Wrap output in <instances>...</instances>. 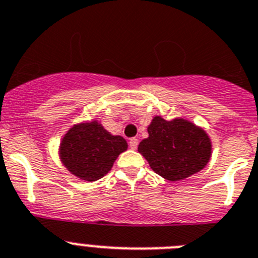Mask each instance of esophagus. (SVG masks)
Returning <instances> with one entry per match:
<instances>
[{
    "mask_svg": "<svg viewBox=\"0 0 258 258\" xmlns=\"http://www.w3.org/2000/svg\"><path fill=\"white\" fill-rule=\"evenodd\" d=\"M138 145H139L138 139L136 138L130 139V148H131V149H136V148H138Z\"/></svg>",
    "mask_w": 258,
    "mask_h": 258,
    "instance_id": "1",
    "label": "esophagus"
}]
</instances>
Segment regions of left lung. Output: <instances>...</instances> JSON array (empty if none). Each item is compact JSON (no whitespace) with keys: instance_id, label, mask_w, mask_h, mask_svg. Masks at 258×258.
Listing matches in <instances>:
<instances>
[{"instance_id":"left-lung-1","label":"left lung","mask_w":258,"mask_h":258,"mask_svg":"<svg viewBox=\"0 0 258 258\" xmlns=\"http://www.w3.org/2000/svg\"><path fill=\"white\" fill-rule=\"evenodd\" d=\"M148 132L149 138L139 144L138 150L153 171L166 180H182L199 172L210 161V138L187 120L155 117Z\"/></svg>"}]
</instances>
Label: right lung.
Wrapping results in <instances>:
<instances>
[{"label": "right lung", "mask_w": 258, "mask_h": 258, "mask_svg": "<svg viewBox=\"0 0 258 258\" xmlns=\"http://www.w3.org/2000/svg\"><path fill=\"white\" fill-rule=\"evenodd\" d=\"M127 149L120 136H112L97 122L76 124L60 144V157L73 175L96 181L110 171L118 155Z\"/></svg>", "instance_id": "add662e5"}]
</instances>
